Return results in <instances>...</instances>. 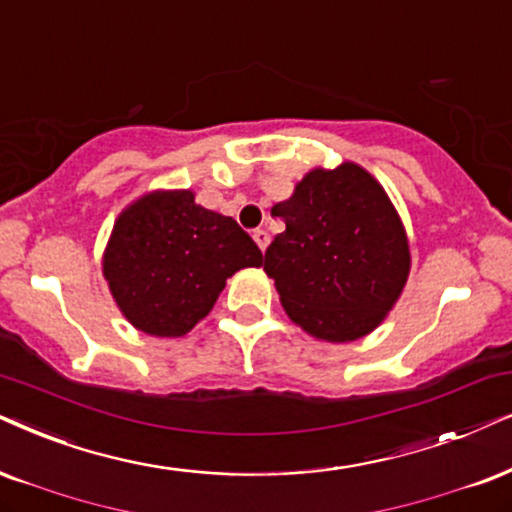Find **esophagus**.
Returning <instances> with one entry per match:
<instances>
[{"instance_id": "1", "label": "esophagus", "mask_w": 512, "mask_h": 512, "mask_svg": "<svg viewBox=\"0 0 512 512\" xmlns=\"http://www.w3.org/2000/svg\"><path fill=\"white\" fill-rule=\"evenodd\" d=\"M252 238H255V243L260 245V250H262V252L267 250V245H269V234H267V231H264V229H257L255 234H252Z\"/></svg>"}]
</instances>
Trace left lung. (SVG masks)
Returning <instances> with one entry per match:
<instances>
[{"label": "left lung", "mask_w": 512, "mask_h": 512, "mask_svg": "<svg viewBox=\"0 0 512 512\" xmlns=\"http://www.w3.org/2000/svg\"><path fill=\"white\" fill-rule=\"evenodd\" d=\"M271 215L286 222L264 255L290 319L314 338L371 333L409 276V243L383 186L359 165L314 170Z\"/></svg>", "instance_id": "left-lung-1"}]
</instances>
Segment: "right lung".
<instances>
[{"instance_id":"add662e5","label":"right lung","mask_w":512,"mask_h":512,"mask_svg":"<svg viewBox=\"0 0 512 512\" xmlns=\"http://www.w3.org/2000/svg\"><path fill=\"white\" fill-rule=\"evenodd\" d=\"M260 264L236 219L200 208L191 191H158L115 222L103 276L132 326L177 338L208 316L226 278Z\"/></svg>"}]
</instances>
